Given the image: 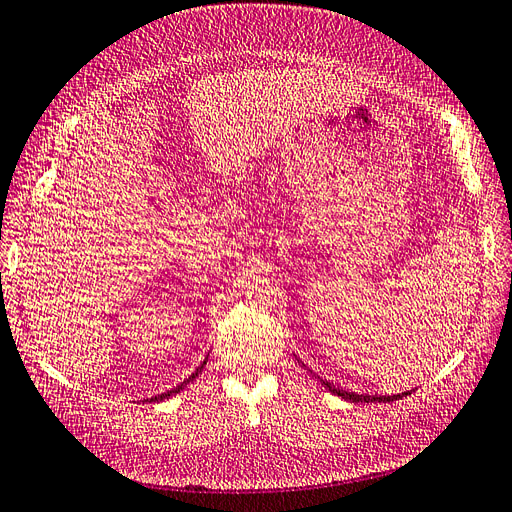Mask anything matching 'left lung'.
Here are the masks:
<instances>
[{
	"label": "left lung",
	"mask_w": 512,
	"mask_h": 512,
	"mask_svg": "<svg viewBox=\"0 0 512 512\" xmlns=\"http://www.w3.org/2000/svg\"><path fill=\"white\" fill-rule=\"evenodd\" d=\"M320 382H322L324 389H329L333 395L342 397V399H346V401H352V404H359V401H363V404H374V401H378V404H391V401H397V399H401V397L410 395V391H404V393H399V395H356V393H348V391L337 389V386H333V384L327 382V380H320Z\"/></svg>",
	"instance_id": "8db88e82"
}]
</instances>
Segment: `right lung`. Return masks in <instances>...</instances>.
I'll list each match as a JSON object with an SVG mask.
<instances>
[{"instance_id":"obj_1","label":"right lung","mask_w":512,"mask_h":512,"mask_svg":"<svg viewBox=\"0 0 512 512\" xmlns=\"http://www.w3.org/2000/svg\"><path fill=\"white\" fill-rule=\"evenodd\" d=\"M205 365H207V361H203V363H200V367H198V369L194 371V374H192V376H190L188 380H183V382H181V384L177 386V389H173V391H166V393H162V395H156V397H151V401H162V399H168V397H173L175 393H179V391L183 389V386H185V384H188L190 380H194V378L198 376V371H200V369H203Z\"/></svg>"}]
</instances>
